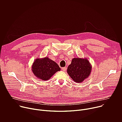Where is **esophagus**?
I'll return each mask as SVG.
<instances>
[{
  "mask_svg": "<svg viewBox=\"0 0 122 122\" xmlns=\"http://www.w3.org/2000/svg\"><path fill=\"white\" fill-rule=\"evenodd\" d=\"M62 70L64 71H66V67H62Z\"/></svg>",
  "mask_w": 122,
  "mask_h": 122,
  "instance_id": "34e87169",
  "label": "esophagus"
}]
</instances>
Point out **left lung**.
I'll return each mask as SVG.
<instances>
[{
	"label": "left lung",
	"mask_w": 122,
	"mask_h": 122,
	"mask_svg": "<svg viewBox=\"0 0 122 122\" xmlns=\"http://www.w3.org/2000/svg\"><path fill=\"white\" fill-rule=\"evenodd\" d=\"M92 68V66L87 58H74L67 67V72L75 82L81 83L89 77Z\"/></svg>",
	"instance_id": "left-lung-1"
}]
</instances>
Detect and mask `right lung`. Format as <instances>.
<instances>
[{"instance_id": "add662e5", "label": "right lung", "mask_w": 122, "mask_h": 122, "mask_svg": "<svg viewBox=\"0 0 122 122\" xmlns=\"http://www.w3.org/2000/svg\"><path fill=\"white\" fill-rule=\"evenodd\" d=\"M31 69L34 75L42 81L48 80L61 70L58 64L48 57L36 59Z\"/></svg>"}]
</instances>
